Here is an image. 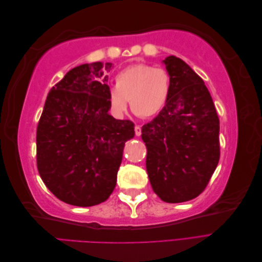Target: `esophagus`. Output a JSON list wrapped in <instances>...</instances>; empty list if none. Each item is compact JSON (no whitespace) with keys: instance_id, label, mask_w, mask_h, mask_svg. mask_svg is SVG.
Wrapping results in <instances>:
<instances>
[{"instance_id":"esophagus-1","label":"esophagus","mask_w":262,"mask_h":262,"mask_svg":"<svg viewBox=\"0 0 262 262\" xmlns=\"http://www.w3.org/2000/svg\"><path fill=\"white\" fill-rule=\"evenodd\" d=\"M134 130H136V136H137V137H140L141 134H142L141 126H140V125H136V128H134Z\"/></svg>"}]
</instances>
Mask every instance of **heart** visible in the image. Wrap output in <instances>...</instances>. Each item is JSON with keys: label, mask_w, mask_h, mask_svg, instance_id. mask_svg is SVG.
I'll use <instances>...</instances> for the list:
<instances>
[{"label": "heart", "mask_w": 262, "mask_h": 262, "mask_svg": "<svg viewBox=\"0 0 262 262\" xmlns=\"http://www.w3.org/2000/svg\"><path fill=\"white\" fill-rule=\"evenodd\" d=\"M171 94V77L163 68L136 63L122 69L115 77V90L109 93V106L114 115L121 116L130 101L134 115L149 119L167 106Z\"/></svg>", "instance_id": "obj_1"}]
</instances>
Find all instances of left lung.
<instances>
[{
	"label": "left lung",
	"mask_w": 262,
	"mask_h": 262,
	"mask_svg": "<svg viewBox=\"0 0 262 262\" xmlns=\"http://www.w3.org/2000/svg\"><path fill=\"white\" fill-rule=\"evenodd\" d=\"M171 77L167 106L142 126L146 170L165 202L192 200L207 188L220 161V120L202 78L185 61H164Z\"/></svg>",
	"instance_id": "1"
}]
</instances>
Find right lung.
I'll use <instances>...</instances> for the list:
<instances>
[{
    "instance_id": "1",
    "label": "right lung",
    "mask_w": 262,
    "mask_h": 262,
    "mask_svg": "<svg viewBox=\"0 0 262 262\" xmlns=\"http://www.w3.org/2000/svg\"><path fill=\"white\" fill-rule=\"evenodd\" d=\"M113 63H106L110 71ZM102 63L72 69L47 96L37 126V168L59 200L92 207L113 193L134 123L108 114L110 89Z\"/></svg>"
}]
</instances>
